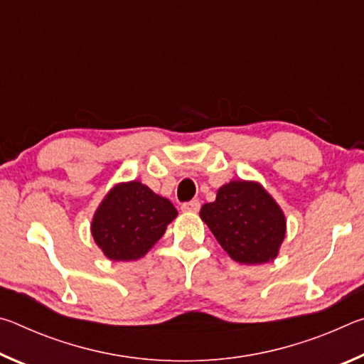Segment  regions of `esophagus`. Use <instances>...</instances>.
<instances>
[{
    "mask_svg": "<svg viewBox=\"0 0 364 364\" xmlns=\"http://www.w3.org/2000/svg\"><path fill=\"white\" fill-rule=\"evenodd\" d=\"M199 208H200V202H199V200L184 202V204L181 205V210H183V212H191V213L199 212Z\"/></svg>",
    "mask_w": 364,
    "mask_h": 364,
    "instance_id": "esophagus-1",
    "label": "esophagus"
}]
</instances>
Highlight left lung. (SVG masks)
I'll return each mask as SVG.
<instances>
[{"instance_id":"1","label":"left lung","mask_w":364,"mask_h":364,"mask_svg":"<svg viewBox=\"0 0 364 364\" xmlns=\"http://www.w3.org/2000/svg\"><path fill=\"white\" fill-rule=\"evenodd\" d=\"M200 218L234 262H273L286 237V215L260 183L236 180L200 208Z\"/></svg>"}]
</instances>
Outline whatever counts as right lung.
<instances>
[{
    "label": "right lung",
    "instance_id": "1",
    "mask_svg": "<svg viewBox=\"0 0 364 364\" xmlns=\"http://www.w3.org/2000/svg\"><path fill=\"white\" fill-rule=\"evenodd\" d=\"M176 208L141 181L117 183L97 205L91 236L109 260L143 258L176 218Z\"/></svg>",
    "mask_w": 364,
    "mask_h": 364
}]
</instances>
